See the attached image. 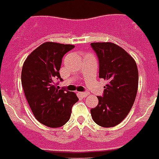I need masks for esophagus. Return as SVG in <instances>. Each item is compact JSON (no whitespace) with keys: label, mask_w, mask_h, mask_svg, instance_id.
I'll use <instances>...</instances> for the list:
<instances>
[{"label":"esophagus","mask_w":159,"mask_h":159,"mask_svg":"<svg viewBox=\"0 0 159 159\" xmlns=\"http://www.w3.org/2000/svg\"><path fill=\"white\" fill-rule=\"evenodd\" d=\"M80 94L83 98H86L88 95H89V93H88V92H81V93H80Z\"/></svg>","instance_id":"34e87169"}]
</instances>
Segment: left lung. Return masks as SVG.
Segmentation results:
<instances>
[{
	"instance_id": "1",
	"label": "left lung",
	"mask_w": 159,
	"mask_h": 159,
	"mask_svg": "<svg viewBox=\"0 0 159 159\" xmlns=\"http://www.w3.org/2000/svg\"><path fill=\"white\" fill-rule=\"evenodd\" d=\"M99 61V78L107 80L98 104L90 110L93 121L102 127H112L130 112L138 90L137 65L123 48L112 43L90 44Z\"/></svg>"
}]
</instances>
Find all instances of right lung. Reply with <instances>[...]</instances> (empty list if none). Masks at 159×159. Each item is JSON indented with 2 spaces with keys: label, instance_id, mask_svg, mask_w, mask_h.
<instances>
[{
  "label": "right lung",
  "instance_id": "add662e5",
  "mask_svg": "<svg viewBox=\"0 0 159 159\" xmlns=\"http://www.w3.org/2000/svg\"><path fill=\"white\" fill-rule=\"evenodd\" d=\"M74 48L47 42L30 53L23 65L21 83L25 98L35 118L48 127L64 125L79 100L75 93L58 89L54 83L62 80L59 72L62 57Z\"/></svg>",
  "mask_w": 159,
  "mask_h": 159
}]
</instances>
